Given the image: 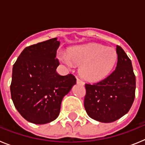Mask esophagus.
<instances>
[{
  "instance_id": "34e87169",
  "label": "esophagus",
  "mask_w": 145,
  "mask_h": 145,
  "mask_svg": "<svg viewBox=\"0 0 145 145\" xmlns=\"http://www.w3.org/2000/svg\"><path fill=\"white\" fill-rule=\"evenodd\" d=\"M77 84H80V85H84V82L80 78H77Z\"/></svg>"
}]
</instances>
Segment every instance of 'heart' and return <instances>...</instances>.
<instances>
[{"label":"heart","instance_id":"b5f03b06","mask_svg":"<svg viewBox=\"0 0 145 145\" xmlns=\"http://www.w3.org/2000/svg\"><path fill=\"white\" fill-rule=\"evenodd\" d=\"M117 57L114 48L89 43L72 48L67 55L61 56L60 60L68 68L80 65V75L86 80L97 82L110 74L116 65Z\"/></svg>","mask_w":145,"mask_h":145}]
</instances>
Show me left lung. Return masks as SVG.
I'll return each mask as SVG.
<instances>
[{
	"label": "left lung",
	"mask_w": 145,
	"mask_h": 145,
	"mask_svg": "<svg viewBox=\"0 0 145 145\" xmlns=\"http://www.w3.org/2000/svg\"><path fill=\"white\" fill-rule=\"evenodd\" d=\"M116 70L96 84H86L84 107L88 116L111 123L125 115L135 97L136 77L131 59L120 46H116Z\"/></svg>",
	"instance_id": "1"
}]
</instances>
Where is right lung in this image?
Segmentation results:
<instances>
[{
  "mask_svg": "<svg viewBox=\"0 0 145 145\" xmlns=\"http://www.w3.org/2000/svg\"><path fill=\"white\" fill-rule=\"evenodd\" d=\"M59 46L54 38L26 47L13 66L11 99L20 115L33 123L57 118L62 99L76 84L72 74L62 76L56 72Z\"/></svg>",
  "mask_w": 145,
  "mask_h": 145,
  "instance_id": "obj_1",
  "label": "right lung"
}]
</instances>
